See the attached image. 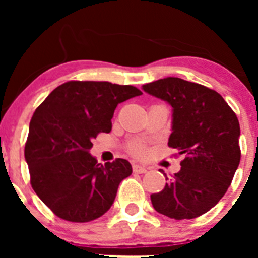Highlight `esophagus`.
<instances>
[{"instance_id": "1", "label": "esophagus", "mask_w": 258, "mask_h": 258, "mask_svg": "<svg viewBox=\"0 0 258 258\" xmlns=\"http://www.w3.org/2000/svg\"><path fill=\"white\" fill-rule=\"evenodd\" d=\"M133 172L134 173H140V174H142V173H146L147 172V168L143 165H138V164H134L133 165Z\"/></svg>"}]
</instances>
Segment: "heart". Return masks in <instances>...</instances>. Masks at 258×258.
<instances>
[{"label": "heart", "instance_id": "heart-1", "mask_svg": "<svg viewBox=\"0 0 258 258\" xmlns=\"http://www.w3.org/2000/svg\"><path fill=\"white\" fill-rule=\"evenodd\" d=\"M132 152L134 155H137V156H141V155L145 154V147L141 143H136V145L132 146Z\"/></svg>", "mask_w": 258, "mask_h": 258}]
</instances>
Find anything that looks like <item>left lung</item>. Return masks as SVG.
Segmentation results:
<instances>
[{
	"instance_id": "left-lung-1",
	"label": "left lung",
	"mask_w": 258,
	"mask_h": 258,
	"mask_svg": "<svg viewBox=\"0 0 258 258\" xmlns=\"http://www.w3.org/2000/svg\"><path fill=\"white\" fill-rule=\"evenodd\" d=\"M142 89L172 106L168 146L184 156L181 170L163 191L151 195L152 206L174 220L199 217L220 202L238 169V117L217 92L178 77L160 79Z\"/></svg>"
}]
</instances>
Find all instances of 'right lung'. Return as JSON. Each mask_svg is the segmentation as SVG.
Instances as JSON below:
<instances>
[{
	"mask_svg": "<svg viewBox=\"0 0 258 258\" xmlns=\"http://www.w3.org/2000/svg\"><path fill=\"white\" fill-rule=\"evenodd\" d=\"M132 85L108 81H68L55 88L29 122L24 157L32 188L58 217L89 222L103 216L131 163L99 164L90 155L93 140L109 133L118 103L138 97Z\"/></svg>",
	"mask_w": 258,
	"mask_h": 258,
	"instance_id": "1",
	"label": "right lung"
}]
</instances>
